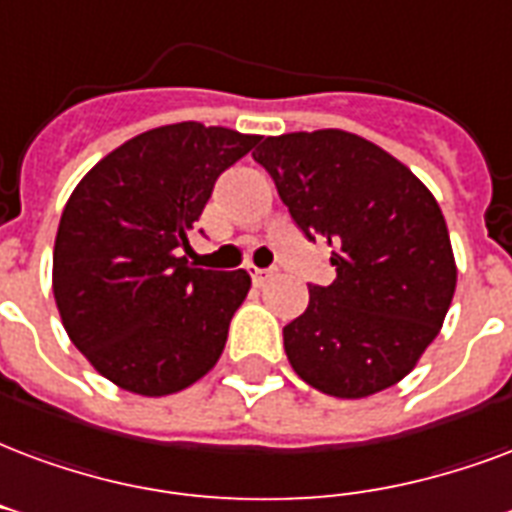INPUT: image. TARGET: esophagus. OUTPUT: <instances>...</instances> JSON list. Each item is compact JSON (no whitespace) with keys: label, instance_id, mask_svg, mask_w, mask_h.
Here are the masks:
<instances>
[{"label":"esophagus","instance_id":"1","mask_svg":"<svg viewBox=\"0 0 512 512\" xmlns=\"http://www.w3.org/2000/svg\"><path fill=\"white\" fill-rule=\"evenodd\" d=\"M249 274H252V282H255L257 287H263L268 279H274V271H271V268H249Z\"/></svg>","mask_w":512,"mask_h":512}]
</instances>
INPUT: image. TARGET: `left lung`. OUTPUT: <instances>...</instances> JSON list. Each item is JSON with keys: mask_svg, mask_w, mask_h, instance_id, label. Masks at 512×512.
<instances>
[{"mask_svg": "<svg viewBox=\"0 0 512 512\" xmlns=\"http://www.w3.org/2000/svg\"><path fill=\"white\" fill-rule=\"evenodd\" d=\"M309 241L333 246L336 279L309 285L285 325L295 374L336 399H366L415 369L456 293L445 217L426 184L344 130L263 138L252 151Z\"/></svg>", "mask_w": 512, "mask_h": 512, "instance_id": "8db88e82", "label": "left lung"}]
</instances>
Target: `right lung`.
Listing matches in <instances>:
<instances>
[{
	"label": "right lung",
	"instance_id": "obj_1",
	"mask_svg": "<svg viewBox=\"0 0 512 512\" xmlns=\"http://www.w3.org/2000/svg\"><path fill=\"white\" fill-rule=\"evenodd\" d=\"M260 135L200 121L140 132L73 189L54 244V298L70 342L138 396H168L214 369L252 287L244 268L203 271L187 233L219 173Z\"/></svg>",
	"mask_w": 512,
	"mask_h": 512
}]
</instances>
